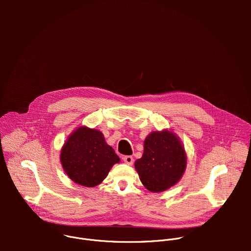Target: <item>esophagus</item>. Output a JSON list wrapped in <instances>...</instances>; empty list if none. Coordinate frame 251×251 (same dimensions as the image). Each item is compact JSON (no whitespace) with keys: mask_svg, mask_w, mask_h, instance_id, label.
Returning a JSON list of instances; mask_svg holds the SVG:
<instances>
[{"mask_svg":"<svg viewBox=\"0 0 251 251\" xmlns=\"http://www.w3.org/2000/svg\"><path fill=\"white\" fill-rule=\"evenodd\" d=\"M123 160H124V162H125L126 164H128V165H133V163H134V158H133L132 156H125V157L123 158Z\"/></svg>","mask_w":251,"mask_h":251,"instance_id":"esophagus-1","label":"esophagus"}]
</instances>
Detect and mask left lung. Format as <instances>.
<instances>
[{"label": "left lung", "instance_id": "obj_1", "mask_svg": "<svg viewBox=\"0 0 251 251\" xmlns=\"http://www.w3.org/2000/svg\"><path fill=\"white\" fill-rule=\"evenodd\" d=\"M187 155L180 141L168 130L152 132L144 141V153L135 162L140 181L153 193L175 186L186 170Z\"/></svg>", "mask_w": 251, "mask_h": 251}]
</instances>
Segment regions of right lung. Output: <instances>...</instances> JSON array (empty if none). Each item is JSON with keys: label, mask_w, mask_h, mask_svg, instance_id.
Instances as JSON below:
<instances>
[{"label": "right lung", "mask_w": 251, "mask_h": 251, "mask_svg": "<svg viewBox=\"0 0 251 251\" xmlns=\"http://www.w3.org/2000/svg\"><path fill=\"white\" fill-rule=\"evenodd\" d=\"M60 162L66 175L75 183L92 188L104 180L120 159L105 142L100 131L82 126L65 141L60 152Z\"/></svg>", "instance_id": "add662e5"}]
</instances>
